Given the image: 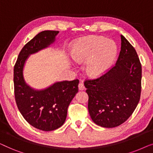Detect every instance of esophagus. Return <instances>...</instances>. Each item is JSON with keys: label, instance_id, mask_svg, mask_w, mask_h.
I'll use <instances>...</instances> for the list:
<instances>
[{"label": "esophagus", "instance_id": "esophagus-1", "mask_svg": "<svg viewBox=\"0 0 153 153\" xmlns=\"http://www.w3.org/2000/svg\"><path fill=\"white\" fill-rule=\"evenodd\" d=\"M79 89L81 90V91H83V90L85 89V86L83 85V82H80L79 84Z\"/></svg>", "mask_w": 153, "mask_h": 153}]
</instances>
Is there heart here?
<instances>
[{"mask_svg":"<svg viewBox=\"0 0 153 153\" xmlns=\"http://www.w3.org/2000/svg\"><path fill=\"white\" fill-rule=\"evenodd\" d=\"M117 55L116 44L101 36H89L73 45L71 56L77 63L86 62L85 72L91 77L104 74L114 63Z\"/></svg>","mask_w":153,"mask_h":153,"instance_id":"b5f03b06","label":"heart"}]
</instances>
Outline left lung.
I'll use <instances>...</instances> for the list:
<instances>
[{"label":"left lung","mask_w":153,"mask_h":153,"mask_svg":"<svg viewBox=\"0 0 153 153\" xmlns=\"http://www.w3.org/2000/svg\"><path fill=\"white\" fill-rule=\"evenodd\" d=\"M120 38L121 50L116 65L99 78L84 82L90 116L95 124L107 128L125 123L141 96V64L132 45L123 35Z\"/></svg>","instance_id":"8db88e82"}]
</instances>
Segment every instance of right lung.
<instances>
[{
	"mask_svg": "<svg viewBox=\"0 0 153 153\" xmlns=\"http://www.w3.org/2000/svg\"><path fill=\"white\" fill-rule=\"evenodd\" d=\"M58 33H38L22 48L14 68V95L19 110L29 124L42 131L55 130L64 124L68 106L78 92L79 81H59L38 91L26 83L23 70L28 56L51 45Z\"/></svg>",
	"mask_w": 153,
	"mask_h": 153,
	"instance_id": "add662e5",
	"label": "right lung"
}]
</instances>
